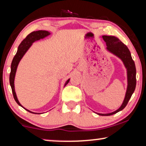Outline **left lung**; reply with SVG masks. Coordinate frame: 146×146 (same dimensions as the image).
Instances as JSON below:
<instances>
[{"label": "left lung", "instance_id": "8db88e82", "mask_svg": "<svg viewBox=\"0 0 146 146\" xmlns=\"http://www.w3.org/2000/svg\"><path fill=\"white\" fill-rule=\"evenodd\" d=\"M102 37L106 43L107 50L121 59L124 66L126 67V70H127V90H126L125 98H124L121 106L119 109L113 113L107 114L98 113V115L101 116H110L122 111L128 104V101L130 100L131 96L136 88V70L135 63L131 56L129 49L119 38L115 36H111V35L110 36L109 35H103Z\"/></svg>", "mask_w": 146, "mask_h": 146}]
</instances>
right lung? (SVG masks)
Segmentation results:
<instances>
[{"mask_svg": "<svg viewBox=\"0 0 146 146\" xmlns=\"http://www.w3.org/2000/svg\"><path fill=\"white\" fill-rule=\"evenodd\" d=\"M50 34V32H48L47 31H44V30L33 31V32L29 33V34L27 35V36L25 38L24 40H23L22 43L20 44V45L18 46V50H17L16 55L14 56L11 64V71H10V86H11L14 98L15 99L16 102L18 103L20 106L23 107V108L26 109V111H27L28 112H29V113H31L33 114H40V113H33V112L29 111V110L24 108V107L20 104V102H19L18 99L17 98L16 94L15 92V89H14V78H15L17 67L18 66L19 62H20V61L21 60V59L22 58L23 56H24V54H26V52L27 51V50L29 49V47H30L31 45H32L33 42L38 41V40L41 39H43V38L48 36V35H49ZM69 81H70V79H68L66 82V83L64 84V86L68 83Z\"/></svg>", "mask_w": 146, "mask_h": 146, "instance_id": "right-lung-1", "label": "right lung"}]
</instances>
